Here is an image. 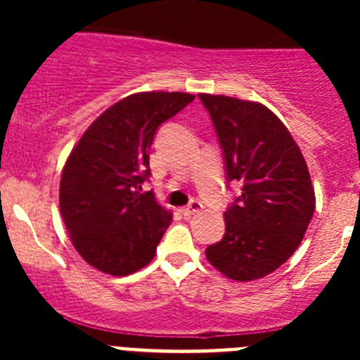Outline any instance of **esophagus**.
Wrapping results in <instances>:
<instances>
[{
    "instance_id": "esophagus-1",
    "label": "esophagus",
    "mask_w": 360,
    "mask_h": 360,
    "mask_svg": "<svg viewBox=\"0 0 360 360\" xmlns=\"http://www.w3.org/2000/svg\"><path fill=\"white\" fill-rule=\"evenodd\" d=\"M203 209V205H202V202H198V200H191L190 203H188L186 207H183V209H181V212L184 214V216H195V214H198L200 212V210Z\"/></svg>"
}]
</instances>
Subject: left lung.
I'll return each instance as SVG.
<instances>
[{
    "label": "left lung",
    "mask_w": 360,
    "mask_h": 360,
    "mask_svg": "<svg viewBox=\"0 0 360 360\" xmlns=\"http://www.w3.org/2000/svg\"><path fill=\"white\" fill-rule=\"evenodd\" d=\"M223 150L226 181L242 195L224 212L223 238L205 249L228 278L249 282L277 270L301 244L315 210L310 172L284 123L266 106L198 94Z\"/></svg>",
    "instance_id": "1"
}]
</instances>
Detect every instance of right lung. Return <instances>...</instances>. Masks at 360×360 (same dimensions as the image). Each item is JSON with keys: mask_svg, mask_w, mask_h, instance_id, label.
<instances>
[{"mask_svg": "<svg viewBox=\"0 0 360 360\" xmlns=\"http://www.w3.org/2000/svg\"><path fill=\"white\" fill-rule=\"evenodd\" d=\"M195 96L141 92L108 108L82 136L60 177L59 205L72 245L97 270L129 275L146 266L172 216L141 193L151 176L157 129Z\"/></svg>", "mask_w": 360, "mask_h": 360, "instance_id": "obj_1", "label": "right lung"}]
</instances>
